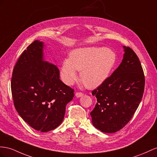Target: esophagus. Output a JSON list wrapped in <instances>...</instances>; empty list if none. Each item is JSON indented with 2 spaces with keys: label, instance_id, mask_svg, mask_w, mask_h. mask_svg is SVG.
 Masks as SVG:
<instances>
[{
  "label": "esophagus",
  "instance_id": "1",
  "mask_svg": "<svg viewBox=\"0 0 157 157\" xmlns=\"http://www.w3.org/2000/svg\"><path fill=\"white\" fill-rule=\"evenodd\" d=\"M83 95V94L82 93V92H76V93H75V96L77 98H80Z\"/></svg>",
  "mask_w": 157,
  "mask_h": 157
}]
</instances>
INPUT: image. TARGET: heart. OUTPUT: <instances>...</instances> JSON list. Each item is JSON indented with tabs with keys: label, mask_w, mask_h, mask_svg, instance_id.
Instances as JSON below:
<instances>
[{
	"label": "heart",
	"mask_w": 157,
	"mask_h": 157,
	"mask_svg": "<svg viewBox=\"0 0 157 157\" xmlns=\"http://www.w3.org/2000/svg\"><path fill=\"white\" fill-rule=\"evenodd\" d=\"M116 58L113 50L104 47L78 48L63 62L60 74L63 82L70 86L78 79L76 70L80 71V79L86 87H98L109 76Z\"/></svg>",
	"instance_id": "heart-1"
}]
</instances>
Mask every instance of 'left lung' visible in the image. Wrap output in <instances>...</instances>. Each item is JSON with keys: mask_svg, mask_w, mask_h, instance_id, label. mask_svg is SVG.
<instances>
[{"mask_svg": "<svg viewBox=\"0 0 157 157\" xmlns=\"http://www.w3.org/2000/svg\"><path fill=\"white\" fill-rule=\"evenodd\" d=\"M123 48L119 66L91 91L98 101L90 113L92 123L107 133L117 132L129 122L144 93L145 79L138 56L130 47Z\"/></svg>", "mask_w": 157, "mask_h": 157, "instance_id": "1", "label": "left lung"}]
</instances>
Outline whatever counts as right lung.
Returning a JSON list of instances; mask_svg holds the SVG:
<instances>
[{
  "instance_id": "1",
  "label": "right lung",
  "mask_w": 157,
  "mask_h": 157,
  "mask_svg": "<svg viewBox=\"0 0 157 157\" xmlns=\"http://www.w3.org/2000/svg\"><path fill=\"white\" fill-rule=\"evenodd\" d=\"M43 47L35 40L22 52L14 67L11 91L23 120L35 130L47 132L63 121L74 90L59 79L57 66L44 61Z\"/></svg>"
}]
</instances>
